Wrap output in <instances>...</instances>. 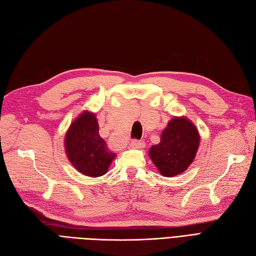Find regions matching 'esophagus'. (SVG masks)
I'll return each instance as SVG.
<instances>
[{"label":"esophagus","instance_id":"34e87169","mask_svg":"<svg viewBox=\"0 0 256 256\" xmlns=\"http://www.w3.org/2000/svg\"><path fill=\"white\" fill-rule=\"evenodd\" d=\"M144 147V144L140 140H134V142H130V148L132 149H142Z\"/></svg>","mask_w":256,"mask_h":256}]
</instances>
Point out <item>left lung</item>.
<instances>
[{
  "label": "left lung",
  "instance_id": "1",
  "mask_svg": "<svg viewBox=\"0 0 256 256\" xmlns=\"http://www.w3.org/2000/svg\"><path fill=\"white\" fill-rule=\"evenodd\" d=\"M200 146L196 124L184 116L170 119L161 132L160 142L149 149V157L164 176L184 174L194 162Z\"/></svg>",
  "mask_w": 256,
  "mask_h": 256
}]
</instances>
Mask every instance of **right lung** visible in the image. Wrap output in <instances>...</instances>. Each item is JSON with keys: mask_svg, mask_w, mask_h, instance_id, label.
<instances>
[{"mask_svg": "<svg viewBox=\"0 0 256 256\" xmlns=\"http://www.w3.org/2000/svg\"><path fill=\"white\" fill-rule=\"evenodd\" d=\"M64 148L70 162L80 174L96 178L107 174L116 154L107 148L99 136L96 114L82 112L72 120L64 138Z\"/></svg>", "mask_w": 256, "mask_h": 256, "instance_id": "obj_1", "label": "right lung"}]
</instances>
